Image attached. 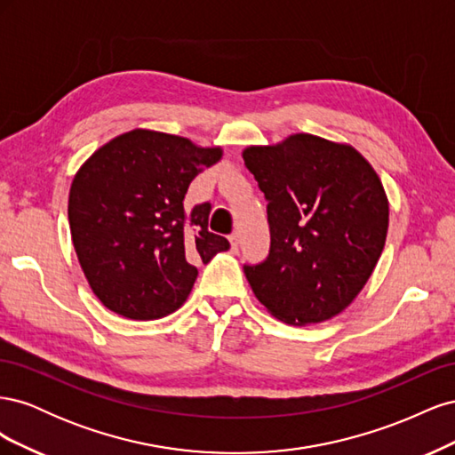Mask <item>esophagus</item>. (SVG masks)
<instances>
[{
    "label": "esophagus",
    "mask_w": 455,
    "mask_h": 455,
    "mask_svg": "<svg viewBox=\"0 0 455 455\" xmlns=\"http://www.w3.org/2000/svg\"><path fill=\"white\" fill-rule=\"evenodd\" d=\"M229 244H231V251L237 252V249H239V233H231Z\"/></svg>",
    "instance_id": "esophagus-1"
}]
</instances>
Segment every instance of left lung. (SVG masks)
Masks as SVG:
<instances>
[{
  "mask_svg": "<svg viewBox=\"0 0 455 455\" xmlns=\"http://www.w3.org/2000/svg\"><path fill=\"white\" fill-rule=\"evenodd\" d=\"M267 201L269 254L244 264L261 306L291 324L332 319L363 291L381 256L389 204L370 163L313 134L243 154Z\"/></svg>",
  "mask_w": 455,
  "mask_h": 455,
  "instance_id": "8db88e82",
  "label": "left lung"
}]
</instances>
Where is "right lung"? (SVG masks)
<instances>
[{
	"label": "right lung",
	"instance_id": "right-lung-1",
	"mask_svg": "<svg viewBox=\"0 0 455 455\" xmlns=\"http://www.w3.org/2000/svg\"><path fill=\"white\" fill-rule=\"evenodd\" d=\"M222 157L182 136L134 129L76 174L68 220L77 259L102 304L132 321L171 315L189 296L197 261L229 241L209 231L211 203L188 211L189 184Z\"/></svg>",
	"mask_w": 455,
	"mask_h": 455
}]
</instances>
